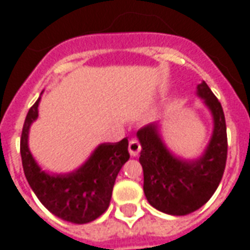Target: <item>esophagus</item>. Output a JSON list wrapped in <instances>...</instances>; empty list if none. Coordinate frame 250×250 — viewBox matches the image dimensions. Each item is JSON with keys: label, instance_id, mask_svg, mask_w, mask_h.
I'll return each instance as SVG.
<instances>
[{"label": "esophagus", "instance_id": "1", "mask_svg": "<svg viewBox=\"0 0 250 250\" xmlns=\"http://www.w3.org/2000/svg\"><path fill=\"white\" fill-rule=\"evenodd\" d=\"M142 150V146L139 142L136 141V139H131L130 143H128V151L132 157H138L139 155V152Z\"/></svg>", "mask_w": 250, "mask_h": 250}]
</instances>
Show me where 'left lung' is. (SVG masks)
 I'll list each match as a JSON object with an SVG mask.
<instances>
[{
	"label": "left lung",
	"instance_id": "left-lung-1",
	"mask_svg": "<svg viewBox=\"0 0 250 250\" xmlns=\"http://www.w3.org/2000/svg\"><path fill=\"white\" fill-rule=\"evenodd\" d=\"M214 119L213 136L202 157L186 162L170 154L158 134L157 125L136 132L142 145L139 162L143 167V190L148 204L171 215H185L205 205L218 188L226 166L228 136L224 109L209 85L197 87Z\"/></svg>",
	"mask_w": 250,
	"mask_h": 250
}]
</instances>
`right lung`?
<instances>
[{"label": "right lung", "mask_w": 250, "mask_h": 250, "mask_svg": "<svg viewBox=\"0 0 250 250\" xmlns=\"http://www.w3.org/2000/svg\"><path fill=\"white\" fill-rule=\"evenodd\" d=\"M37 99L25 118L20 151L25 177L40 202L51 213L68 222L87 224L108 209L115 179L130 159L127 138L118 143H104L77 171L65 175H49L42 171L28 147V134L39 116Z\"/></svg>", "instance_id": "obj_1"}]
</instances>
